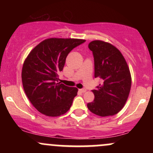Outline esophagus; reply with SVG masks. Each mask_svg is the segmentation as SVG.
<instances>
[{"instance_id": "34e87169", "label": "esophagus", "mask_w": 153, "mask_h": 153, "mask_svg": "<svg viewBox=\"0 0 153 153\" xmlns=\"http://www.w3.org/2000/svg\"><path fill=\"white\" fill-rule=\"evenodd\" d=\"M79 91H80L81 93H85V92H86V89H85V88L79 89Z\"/></svg>"}]
</instances>
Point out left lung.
<instances>
[{"label": "left lung", "mask_w": 153, "mask_h": 153, "mask_svg": "<svg viewBox=\"0 0 153 153\" xmlns=\"http://www.w3.org/2000/svg\"><path fill=\"white\" fill-rule=\"evenodd\" d=\"M88 48L94 54V76L102 82L92 91L94 101L88 103V108L100 117L113 116L122 109L130 92L129 68L120 51L111 44L94 40Z\"/></svg>", "instance_id": "1"}]
</instances>
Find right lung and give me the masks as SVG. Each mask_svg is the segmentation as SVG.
I'll use <instances>...</instances> for the list:
<instances>
[{
	"mask_svg": "<svg viewBox=\"0 0 153 153\" xmlns=\"http://www.w3.org/2000/svg\"><path fill=\"white\" fill-rule=\"evenodd\" d=\"M79 39L50 38L36 45L27 56L22 72L26 96L40 113L59 117L71 108L78 88L58 81L70 52L85 42Z\"/></svg>",
	"mask_w": 153,
	"mask_h": 153,
	"instance_id": "add662e5",
	"label": "right lung"
}]
</instances>
